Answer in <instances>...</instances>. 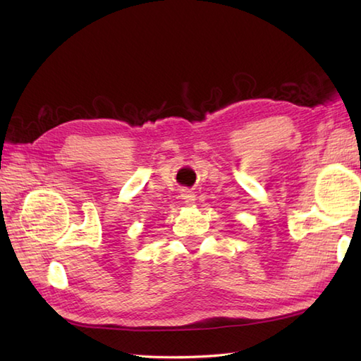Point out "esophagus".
I'll return each instance as SVG.
<instances>
[{"instance_id": "1", "label": "esophagus", "mask_w": 361, "mask_h": 361, "mask_svg": "<svg viewBox=\"0 0 361 361\" xmlns=\"http://www.w3.org/2000/svg\"><path fill=\"white\" fill-rule=\"evenodd\" d=\"M181 197H183V200H185L186 204L195 203V195H194L192 192H190L189 189H183V190H181Z\"/></svg>"}]
</instances>
